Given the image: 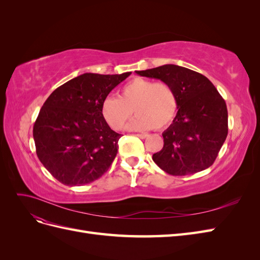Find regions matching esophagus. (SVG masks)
<instances>
[{
	"instance_id": "obj_1",
	"label": "esophagus",
	"mask_w": 260,
	"mask_h": 260,
	"mask_svg": "<svg viewBox=\"0 0 260 260\" xmlns=\"http://www.w3.org/2000/svg\"><path fill=\"white\" fill-rule=\"evenodd\" d=\"M138 137L140 139H146L148 137V135H145V133H140V135H138Z\"/></svg>"
}]
</instances>
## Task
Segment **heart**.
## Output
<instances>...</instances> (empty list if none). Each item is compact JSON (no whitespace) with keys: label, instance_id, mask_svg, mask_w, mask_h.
I'll return each instance as SVG.
<instances>
[{"label":"heart","instance_id":"1","mask_svg":"<svg viewBox=\"0 0 260 260\" xmlns=\"http://www.w3.org/2000/svg\"><path fill=\"white\" fill-rule=\"evenodd\" d=\"M177 111L178 98L169 83L140 77L122 86L119 98L107 96L102 103V115L114 130L123 129L133 112L138 117L129 129L161 130L175 119Z\"/></svg>","mask_w":260,"mask_h":260}]
</instances>
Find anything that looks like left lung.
I'll return each instance as SVG.
<instances>
[{"label": "left lung", "mask_w": 260, "mask_h": 260, "mask_svg": "<svg viewBox=\"0 0 260 260\" xmlns=\"http://www.w3.org/2000/svg\"><path fill=\"white\" fill-rule=\"evenodd\" d=\"M169 83L178 98V113L162 132L164 146L153 160L171 176L205 170L216 160L228 136V109L205 76L185 67L164 65L136 72Z\"/></svg>", "instance_id": "obj_1"}]
</instances>
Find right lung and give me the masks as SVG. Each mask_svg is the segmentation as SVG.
<instances>
[{
	"label": "right lung",
	"instance_id": "1",
	"mask_svg": "<svg viewBox=\"0 0 260 260\" xmlns=\"http://www.w3.org/2000/svg\"><path fill=\"white\" fill-rule=\"evenodd\" d=\"M131 73H86L67 81L44 102L34 125L39 159L60 183L93 182L111 167L121 135L109 128L102 103Z\"/></svg>",
	"mask_w": 260,
	"mask_h": 260
}]
</instances>
